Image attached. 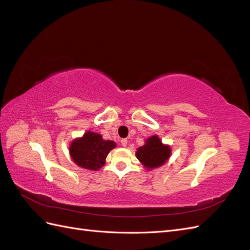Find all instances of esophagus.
<instances>
[{
  "mask_svg": "<svg viewBox=\"0 0 250 250\" xmlns=\"http://www.w3.org/2000/svg\"><path fill=\"white\" fill-rule=\"evenodd\" d=\"M127 144H128L127 139H122V140H121V145H122L123 147H126Z\"/></svg>",
  "mask_w": 250,
  "mask_h": 250,
  "instance_id": "34e87169",
  "label": "esophagus"
}]
</instances>
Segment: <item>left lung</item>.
Instances as JSON below:
<instances>
[{
  "label": "left lung",
  "instance_id": "obj_1",
  "mask_svg": "<svg viewBox=\"0 0 250 250\" xmlns=\"http://www.w3.org/2000/svg\"><path fill=\"white\" fill-rule=\"evenodd\" d=\"M138 160L144 167L152 170L163 166L171 155V148L164 145L157 135H152L145 142V145L137 150Z\"/></svg>",
  "mask_w": 250,
  "mask_h": 250
}]
</instances>
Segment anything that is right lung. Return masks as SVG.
I'll use <instances>...</instances> for the list:
<instances>
[{"mask_svg": "<svg viewBox=\"0 0 250 250\" xmlns=\"http://www.w3.org/2000/svg\"><path fill=\"white\" fill-rule=\"evenodd\" d=\"M116 148V143L105 141L102 135L86 131L82 138L75 139L70 145V155L79 167L96 171L102 168L109 151Z\"/></svg>", "mask_w": 250, "mask_h": 250, "instance_id": "add662e5", "label": "right lung"}]
</instances>
